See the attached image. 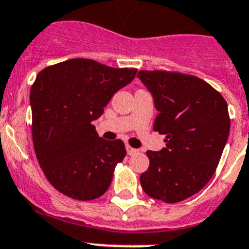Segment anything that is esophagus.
<instances>
[{
    "instance_id": "esophagus-1",
    "label": "esophagus",
    "mask_w": 249,
    "mask_h": 249,
    "mask_svg": "<svg viewBox=\"0 0 249 249\" xmlns=\"http://www.w3.org/2000/svg\"><path fill=\"white\" fill-rule=\"evenodd\" d=\"M126 151H127V155H134V154H136V152H138V150L133 149V147L129 146V145L126 144Z\"/></svg>"
}]
</instances>
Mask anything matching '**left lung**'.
Segmentation results:
<instances>
[{"label": "left lung", "mask_w": 249, "mask_h": 249, "mask_svg": "<svg viewBox=\"0 0 249 249\" xmlns=\"http://www.w3.org/2000/svg\"><path fill=\"white\" fill-rule=\"evenodd\" d=\"M139 79L159 111L154 130L166 146L146 151L149 169L141 187L166 203L186 200L211 180L230 134L227 103L208 83L194 75L140 71Z\"/></svg>", "instance_id": "left-lung-1"}]
</instances>
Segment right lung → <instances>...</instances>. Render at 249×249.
Listing matches in <instances>:
<instances>
[{
	"mask_svg": "<svg viewBox=\"0 0 249 249\" xmlns=\"http://www.w3.org/2000/svg\"><path fill=\"white\" fill-rule=\"evenodd\" d=\"M138 69L74 58L38 73L31 88L36 156L51 185L74 200L103 196L126 155L122 140H104L91 123Z\"/></svg>",
	"mask_w": 249,
	"mask_h": 249,
	"instance_id": "right-lung-1",
	"label": "right lung"
}]
</instances>
